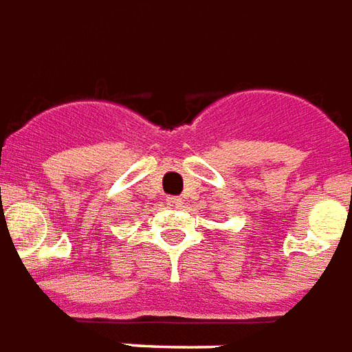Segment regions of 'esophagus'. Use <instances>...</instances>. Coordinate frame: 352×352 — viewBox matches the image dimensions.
<instances>
[{
    "instance_id": "34e87169",
    "label": "esophagus",
    "mask_w": 352,
    "mask_h": 352,
    "mask_svg": "<svg viewBox=\"0 0 352 352\" xmlns=\"http://www.w3.org/2000/svg\"><path fill=\"white\" fill-rule=\"evenodd\" d=\"M166 202H168V206L170 208H179L184 201H182L179 197H168V199H166Z\"/></svg>"
}]
</instances>
